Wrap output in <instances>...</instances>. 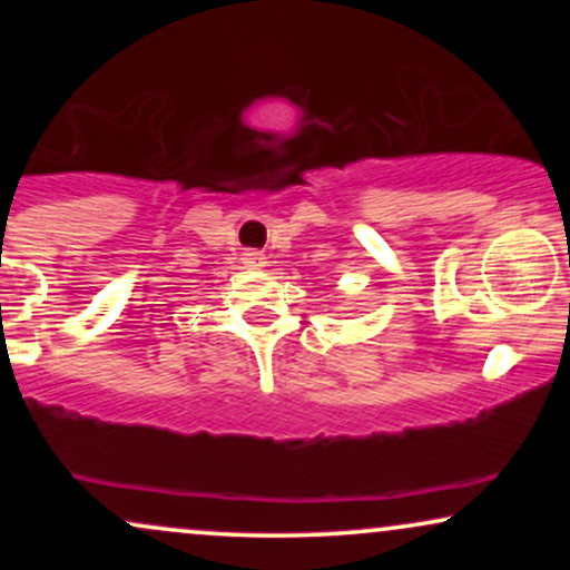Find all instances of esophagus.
<instances>
[{
    "label": "esophagus",
    "mask_w": 570,
    "mask_h": 570,
    "mask_svg": "<svg viewBox=\"0 0 570 570\" xmlns=\"http://www.w3.org/2000/svg\"><path fill=\"white\" fill-rule=\"evenodd\" d=\"M244 265L252 267V271H259L265 265V254L263 252H244Z\"/></svg>",
    "instance_id": "1"
}]
</instances>
